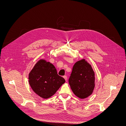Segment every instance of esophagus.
<instances>
[{"label": "esophagus", "instance_id": "obj_1", "mask_svg": "<svg viewBox=\"0 0 126 126\" xmlns=\"http://www.w3.org/2000/svg\"><path fill=\"white\" fill-rule=\"evenodd\" d=\"M63 78H64V79L65 80V81H67V76H64L63 77Z\"/></svg>", "mask_w": 126, "mask_h": 126}]
</instances>
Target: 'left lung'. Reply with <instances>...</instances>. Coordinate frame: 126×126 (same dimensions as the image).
Instances as JSON below:
<instances>
[{"mask_svg":"<svg viewBox=\"0 0 126 126\" xmlns=\"http://www.w3.org/2000/svg\"><path fill=\"white\" fill-rule=\"evenodd\" d=\"M68 81L77 96L84 99L90 96L95 86V74L91 65L85 59L77 62L72 68Z\"/></svg>","mask_w":126,"mask_h":126,"instance_id":"1","label":"left lung"}]
</instances>
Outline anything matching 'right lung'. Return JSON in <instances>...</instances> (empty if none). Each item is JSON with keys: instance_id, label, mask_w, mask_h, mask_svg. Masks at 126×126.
I'll use <instances>...</instances> for the list:
<instances>
[{"instance_id": "right-lung-1", "label": "right lung", "mask_w": 126, "mask_h": 126, "mask_svg": "<svg viewBox=\"0 0 126 126\" xmlns=\"http://www.w3.org/2000/svg\"><path fill=\"white\" fill-rule=\"evenodd\" d=\"M29 82L37 94L46 99L54 95L65 80L58 75L54 65L41 59L30 72Z\"/></svg>"}]
</instances>
